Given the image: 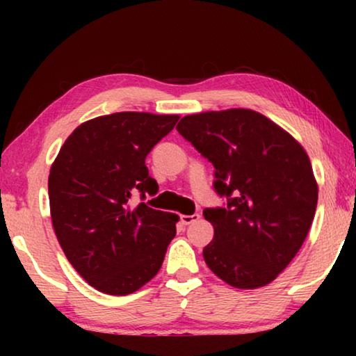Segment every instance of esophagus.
<instances>
[{
	"label": "esophagus",
	"mask_w": 356,
	"mask_h": 356,
	"mask_svg": "<svg viewBox=\"0 0 356 356\" xmlns=\"http://www.w3.org/2000/svg\"><path fill=\"white\" fill-rule=\"evenodd\" d=\"M201 216L199 213H193V216H181V223L183 225H191V223L197 222Z\"/></svg>",
	"instance_id": "esophagus-1"
}]
</instances>
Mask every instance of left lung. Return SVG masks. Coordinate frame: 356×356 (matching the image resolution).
Returning a JSON list of instances; mask_svg holds the SVG:
<instances>
[{
	"instance_id": "obj_1",
	"label": "left lung",
	"mask_w": 356,
	"mask_h": 356,
	"mask_svg": "<svg viewBox=\"0 0 356 356\" xmlns=\"http://www.w3.org/2000/svg\"><path fill=\"white\" fill-rule=\"evenodd\" d=\"M178 133L216 168L225 207L206 209L213 240L204 261L235 289L270 284L306 240L318 206V183L306 150L267 116L248 108L181 118Z\"/></svg>"
}]
</instances>
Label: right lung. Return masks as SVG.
I'll return each instance as SVG.
<instances>
[{
	"label": "right lung",
	"mask_w": 356,
	"mask_h": 356,
	"mask_svg": "<svg viewBox=\"0 0 356 356\" xmlns=\"http://www.w3.org/2000/svg\"><path fill=\"white\" fill-rule=\"evenodd\" d=\"M178 115L120 111L72 131L50 168L48 197L56 238L87 284L129 295L152 280L177 235V213L145 202L157 194L145 157L175 128Z\"/></svg>",
	"instance_id": "right-lung-1"
}]
</instances>
